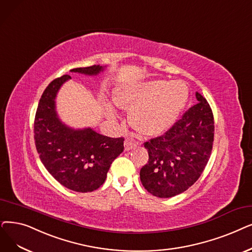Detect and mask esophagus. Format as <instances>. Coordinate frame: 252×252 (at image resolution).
I'll list each match as a JSON object with an SVG mask.
<instances>
[{
  "mask_svg": "<svg viewBox=\"0 0 252 252\" xmlns=\"http://www.w3.org/2000/svg\"><path fill=\"white\" fill-rule=\"evenodd\" d=\"M137 144H138V143H137V142H135L134 140H132V139H126V142H125V148H126V150H130L132 148L136 147Z\"/></svg>",
  "mask_w": 252,
  "mask_h": 252,
  "instance_id": "34e87169",
  "label": "esophagus"
}]
</instances>
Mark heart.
<instances>
[{"instance_id": "heart-1", "label": "heart", "mask_w": 252, "mask_h": 252, "mask_svg": "<svg viewBox=\"0 0 252 252\" xmlns=\"http://www.w3.org/2000/svg\"><path fill=\"white\" fill-rule=\"evenodd\" d=\"M189 99V89L181 81H152L125 87L115 94V103L130 109L129 120L140 133H165L176 122Z\"/></svg>"}]
</instances>
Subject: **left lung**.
Wrapping results in <instances>:
<instances>
[{
  "label": "left lung",
  "instance_id": "obj_1",
  "mask_svg": "<svg viewBox=\"0 0 252 252\" xmlns=\"http://www.w3.org/2000/svg\"><path fill=\"white\" fill-rule=\"evenodd\" d=\"M191 106L167 132L144 142L148 161L140 179L148 192L171 198L189 189L200 178L210 158L214 141V117L205 97L195 93Z\"/></svg>",
  "mask_w": 252,
  "mask_h": 252
}]
</instances>
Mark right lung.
<instances>
[{
    "label": "right lung",
    "mask_w": 252,
    "mask_h": 252,
    "mask_svg": "<svg viewBox=\"0 0 252 252\" xmlns=\"http://www.w3.org/2000/svg\"><path fill=\"white\" fill-rule=\"evenodd\" d=\"M100 65L72 72L94 75ZM69 75L52 80L43 92L34 120V139L39 158L53 178L67 189L91 192L105 182L112 161L125 149L124 137L110 138L92 128L74 130L63 125L54 110V97Z\"/></svg>",
    "instance_id": "obj_1"
}]
</instances>
